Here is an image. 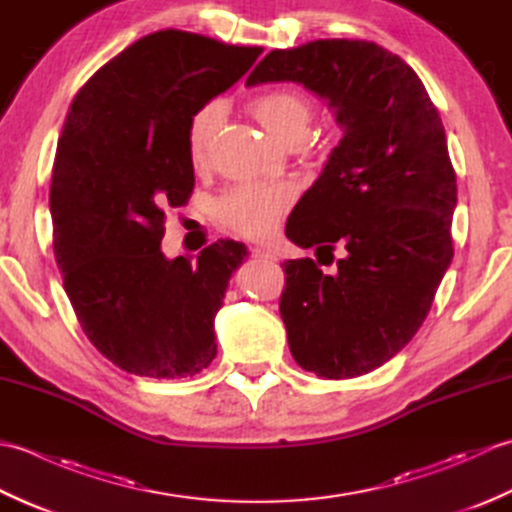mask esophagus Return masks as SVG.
I'll list each match as a JSON object with an SVG mask.
<instances>
[{
  "instance_id": "esophagus-1",
  "label": "esophagus",
  "mask_w": 512,
  "mask_h": 512,
  "mask_svg": "<svg viewBox=\"0 0 512 512\" xmlns=\"http://www.w3.org/2000/svg\"><path fill=\"white\" fill-rule=\"evenodd\" d=\"M253 257H257V259H270V262H277V255L273 253V250L264 248V246H255L253 248Z\"/></svg>"
}]
</instances>
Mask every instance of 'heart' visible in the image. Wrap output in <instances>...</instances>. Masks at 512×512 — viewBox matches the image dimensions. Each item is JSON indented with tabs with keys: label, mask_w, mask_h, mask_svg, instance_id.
<instances>
[{
	"label": "heart",
	"mask_w": 512,
	"mask_h": 512,
	"mask_svg": "<svg viewBox=\"0 0 512 512\" xmlns=\"http://www.w3.org/2000/svg\"><path fill=\"white\" fill-rule=\"evenodd\" d=\"M257 121L275 138L284 140L297 129H308L312 105L306 94L292 88H275L257 94L253 103ZM222 118V105L209 103L191 118L189 156L202 162L211 138ZM292 200V189L286 184H242L224 195L220 202L222 220L235 231L250 237H266L277 228L281 215Z\"/></svg>",
	"instance_id": "1"
}]
</instances>
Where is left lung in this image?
I'll return each instance as SVG.
<instances>
[{"instance_id": "1", "label": "left lung", "mask_w": 512, "mask_h": 512, "mask_svg": "<svg viewBox=\"0 0 512 512\" xmlns=\"http://www.w3.org/2000/svg\"><path fill=\"white\" fill-rule=\"evenodd\" d=\"M292 81L328 103L339 140L292 209L286 235L345 257L334 275L286 262L279 312L297 365L363 376L418 332L453 259L458 204L447 134L418 74L372 41L319 39L273 50L246 85Z\"/></svg>"}]
</instances>
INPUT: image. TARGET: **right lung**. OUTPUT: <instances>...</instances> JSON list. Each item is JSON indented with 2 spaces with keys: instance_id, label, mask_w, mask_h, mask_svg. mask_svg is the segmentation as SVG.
Listing matches in <instances>:
<instances>
[{
  "instance_id": "right-lung-1",
  "label": "right lung",
  "mask_w": 512,
  "mask_h": 512,
  "mask_svg": "<svg viewBox=\"0 0 512 512\" xmlns=\"http://www.w3.org/2000/svg\"><path fill=\"white\" fill-rule=\"evenodd\" d=\"M262 48L182 30L138 39L74 96L54 158V257L83 332L129 374L187 378L217 354L215 314L248 248L167 259L165 211L193 191L189 125Z\"/></svg>"
}]
</instances>
